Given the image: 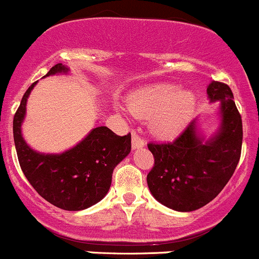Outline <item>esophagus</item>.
<instances>
[{
	"label": "esophagus",
	"mask_w": 259,
	"mask_h": 259,
	"mask_svg": "<svg viewBox=\"0 0 259 259\" xmlns=\"http://www.w3.org/2000/svg\"><path fill=\"white\" fill-rule=\"evenodd\" d=\"M145 146V141L140 137L136 132L132 133V148L133 150H137V148H141Z\"/></svg>",
	"instance_id": "1"
}]
</instances>
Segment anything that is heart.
Returning a JSON list of instances; mask_svg holds the SVG:
<instances>
[{
    "label": "heart",
    "mask_w": 259,
    "mask_h": 259,
    "mask_svg": "<svg viewBox=\"0 0 259 259\" xmlns=\"http://www.w3.org/2000/svg\"><path fill=\"white\" fill-rule=\"evenodd\" d=\"M127 106L137 118H151L153 135L174 138L190 122L195 108V96L176 84H153L136 92Z\"/></svg>",
    "instance_id": "b5f03b06"
}]
</instances>
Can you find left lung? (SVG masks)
Here are the masks:
<instances>
[{"label": "left lung", "instance_id": "obj_1", "mask_svg": "<svg viewBox=\"0 0 259 259\" xmlns=\"http://www.w3.org/2000/svg\"><path fill=\"white\" fill-rule=\"evenodd\" d=\"M219 102V128L209 138L194 119L170 143H148L155 165L147 175L153 198L176 211H194L210 203L232 178L242 151V117L229 87L213 80L206 88Z\"/></svg>", "mask_w": 259, "mask_h": 259}]
</instances>
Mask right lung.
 Returning a JSON list of instances; mask_svg holds the SVG:
<instances>
[{
	"instance_id": "obj_1",
	"label": "right lung",
	"mask_w": 259,
	"mask_h": 259,
	"mask_svg": "<svg viewBox=\"0 0 259 259\" xmlns=\"http://www.w3.org/2000/svg\"><path fill=\"white\" fill-rule=\"evenodd\" d=\"M56 64L45 76L68 74ZM44 76V78H45ZM37 81L24 94L14 117V140L20 166L32 188L46 201L69 211L84 210L108 193L114 167L131 152V133L117 136L106 126L96 127L74 147L61 153L32 150L22 136L26 103Z\"/></svg>"
}]
</instances>
